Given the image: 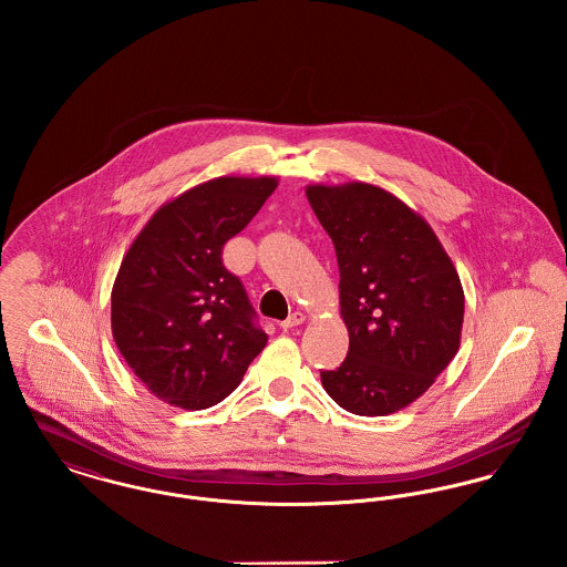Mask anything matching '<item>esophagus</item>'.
<instances>
[{
	"label": "esophagus",
	"mask_w": 567,
	"mask_h": 567,
	"mask_svg": "<svg viewBox=\"0 0 567 567\" xmlns=\"http://www.w3.org/2000/svg\"><path fill=\"white\" fill-rule=\"evenodd\" d=\"M303 321H306V317H303L301 312H293V315H291L287 321H282V323H280V327L287 331V329H293V327L303 323Z\"/></svg>",
	"instance_id": "esophagus-1"
}]
</instances>
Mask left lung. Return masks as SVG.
Returning <instances> with one entry per match:
<instances>
[{
	"label": "left lung",
	"instance_id": "obj_1",
	"mask_svg": "<svg viewBox=\"0 0 567 567\" xmlns=\"http://www.w3.org/2000/svg\"><path fill=\"white\" fill-rule=\"evenodd\" d=\"M308 202L336 246L340 317L349 354L321 372L329 398L359 416L416 402L461 344L465 297L432 225L370 183L308 185Z\"/></svg>",
	"mask_w": 567,
	"mask_h": 567
}]
</instances>
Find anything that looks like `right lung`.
Segmentation results:
<instances>
[{"mask_svg": "<svg viewBox=\"0 0 567 567\" xmlns=\"http://www.w3.org/2000/svg\"><path fill=\"white\" fill-rule=\"evenodd\" d=\"M276 187V176L206 181L165 202L125 252L112 287V336L162 402L218 404L266 349L268 333L220 252Z\"/></svg>", "mask_w": 567, "mask_h": 567, "instance_id": "1", "label": "right lung"}]
</instances>
